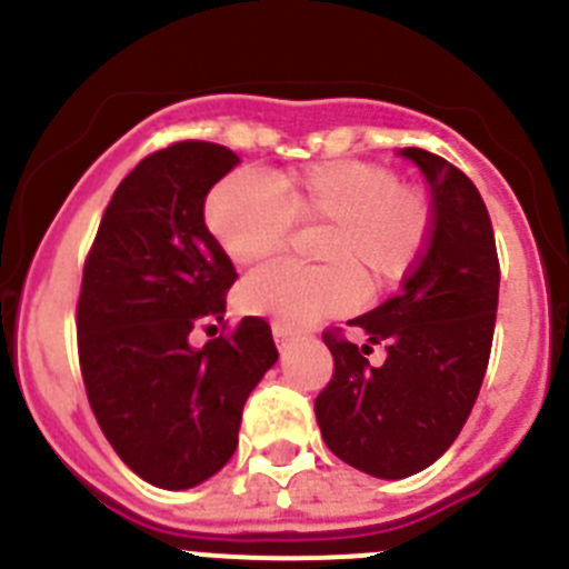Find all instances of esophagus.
Masks as SVG:
<instances>
[{"instance_id": "esophagus-1", "label": "esophagus", "mask_w": 569, "mask_h": 569, "mask_svg": "<svg viewBox=\"0 0 569 569\" xmlns=\"http://www.w3.org/2000/svg\"><path fill=\"white\" fill-rule=\"evenodd\" d=\"M273 339H276V347H288L290 341L296 339V333L290 328H284V325H279V321H276V325H273Z\"/></svg>"}]
</instances>
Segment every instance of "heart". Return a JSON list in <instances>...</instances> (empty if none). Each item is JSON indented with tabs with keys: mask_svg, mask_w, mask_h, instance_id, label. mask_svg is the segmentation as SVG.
<instances>
[{
	"mask_svg": "<svg viewBox=\"0 0 569 569\" xmlns=\"http://www.w3.org/2000/svg\"><path fill=\"white\" fill-rule=\"evenodd\" d=\"M204 222L241 268L281 250L293 222L325 228L313 248L321 268L268 264L239 288L244 313L308 328L353 308L361 288L379 293L413 270L430 236V202L393 170L336 159L270 182L248 170L228 176L210 190Z\"/></svg>",
	"mask_w": 569,
	"mask_h": 569,
	"instance_id": "1",
	"label": "heart"
}]
</instances>
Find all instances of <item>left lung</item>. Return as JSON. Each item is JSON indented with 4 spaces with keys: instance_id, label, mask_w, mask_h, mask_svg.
Segmentation results:
<instances>
[{
    "instance_id": "8db88e82",
    "label": "left lung",
    "mask_w": 569,
    "mask_h": 569,
    "mask_svg": "<svg viewBox=\"0 0 569 569\" xmlns=\"http://www.w3.org/2000/svg\"><path fill=\"white\" fill-rule=\"evenodd\" d=\"M399 153L430 184V239L399 296L350 321L367 345L325 333L333 379L316 399L325 445L376 479H407L453 445L485 381L499 308V256L476 184L441 156ZM370 343L386 345L381 368L363 359Z\"/></svg>"
}]
</instances>
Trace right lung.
Masks as SVG:
<instances>
[{
    "instance_id": "1",
    "label": "right lung",
    "mask_w": 569,
    "mask_h": 569,
    "mask_svg": "<svg viewBox=\"0 0 569 569\" xmlns=\"http://www.w3.org/2000/svg\"><path fill=\"white\" fill-rule=\"evenodd\" d=\"M239 164L224 144L176 142L144 156L104 210L82 273L79 365L90 410L119 459L148 485L190 490L239 445L244 401L279 359L270 325H224L233 261L204 224V199Z\"/></svg>"
}]
</instances>
